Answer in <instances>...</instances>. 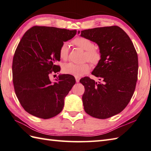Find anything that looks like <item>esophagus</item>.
Here are the masks:
<instances>
[{"label": "esophagus", "instance_id": "esophagus-1", "mask_svg": "<svg viewBox=\"0 0 151 151\" xmlns=\"http://www.w3.org/2000/svg\"><path fill=\"white\" fill-rule=\"evenodd\" d=\"M79 80H80L79 78H78V77H76V81L77 83H79Z\"/></svg>", "mask_w": 151, "mask_h": 151}]
</instances>
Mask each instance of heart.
I'll list each match as a JSON object with an SVG mask.
<instances>
[{
  "label": "heart",
  "instance_id": "heart-1",
  "mask_svg": "<svg viewBox=\"0 0 151 151\" xmlns=\"http://www.w3.org/2000/svg\"><path fill=\"white\" fill-rule=\"evenodd\" d=\"M72 43L77 47L84 50L83 60H88L93 66H96L101 60L102 55L100 50L94 46L93 42L85 37H76L72 40ZM69 53V46L67 43H63L58 50V56L60 59L66 60ZM91 65L88 61H85L81 64L69 63L64 64L63 72L66 74L72 75L75 77H81L89 72Z\"/></svg>",
  "mask_w": 151,
  "mask_h": 151
}]
</instances>
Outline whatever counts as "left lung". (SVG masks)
<instances>
[{"mask_svg":"<svg viewBox=\"0 0 151 151\" xmlns=\"http://www.w3.org/2000/svg\"><path fill=\"white\" fill-rule=\"evenodd\" d=\"M81 36L96 43L102 55L92 72L101 82L88 77L79 81L85 87L84 109L93 117L109 118L121 113L134 94L138 74L136 50L130 37L118 26L84 30Z\"/></svg>","mask_w":151,"mask_h":151,"instance_id":"8db88e82","label":"left lung"}]
</instances>
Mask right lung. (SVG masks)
I'll list each match as a JSON object with an SVG mask.
<instances>
[{
  "mask_svg": "<svg viewBox=\"0 0 151 151\" xmlns=\"http://www.w3.org/2000/svg\"><path fill=\"white\" fill-rule=\"evenodd\" d=\"M77 30L34 26L24 34L15 50L12 76L15 94L23 109L36 117L47 119L60 113L64 98L76 83L74 77L60 75L52 83L50 76L60 72L58 50Z\"/></svg>",
  "mask_w": 151,
  "mask_h": 151,
  "instance_id": "1",
  "label": "right lung"
}]
</instances>
